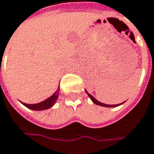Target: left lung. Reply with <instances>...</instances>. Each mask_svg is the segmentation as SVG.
Wrapping results in <instances>:
<instances>
[{
	"label": "left lung",
	"instance_id": "1",
	"mask_svg": "<svg viewBox=\"0 0 154 154\" xmlns=\"http://www.w3.org/2000/svg\"><path fill=\"white\" fill-rule=\"evenodd\" d=\"M86 93H87L88 97L91 98V100H92V102L95 103V104H97V105H100V106H103V107H109H109H110V108H111V107H112V108H114V107H116V106H119V105H121V104H122V103H124V102H123V103H120V104H106V103H101V102H99V101H98V100H97L96 98H94L93 96H92V95H91V94H90L89 92H87L86 90Z\"/></svg>",
	"mask_w": 154,
	"mask_h": 154
}]
</instances>
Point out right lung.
<instances>
[{"mask_svg":"<svg viewBox=\"0 0 154 154\" xmlns=\"http://www.w3.org/2000/svg\"><path fill=\"white\" fill-rule=\"evenodd\" d=\"M59 91L60 90L58 88V90L56 91V92L52 96H51L50 98H48L47 99L44 100V101L40 102V103H33V104L23 103V102H20V103L22 104H24L28 109H33V110H44V109H48L51 108L56 103V100L58 98V96H59Z\"/></svg>","mask_w":154,"mask_h":154,"instance_id":"right-lung-1","label":"right lung"}]
</instances>
